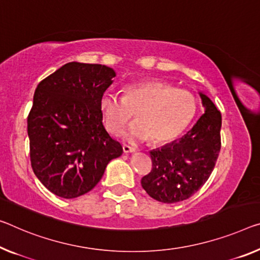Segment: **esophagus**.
I'll use <instances>...</instances> for the list:
<instances>
[{
  "instance_id": "esophagus-1",
  "label": "esophagus",
  "mask_w": 260,
  "mask_h": 260,
  "mask_svg": "<svg viewBox=\"0 0 260 260\" xmlns=\"http://www.w3.org/2000/svg\"><path fill=\"white\" fill-rule=\"evenodd\" d=\"M135 147L130 146V145H126V144H123V151H124V153H130V152H135Z\"/></svg>"
}]
</instances>
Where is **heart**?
<instances>
[{
	"label": "heart",
	"mask_w": 260,
	"mask_h": 260,
	"mask_svg": "<svg viewBox=\"0 0 260 260\" xmlns=\"http://www.w3.org/2000/svg\"><path fill=\"white\" fill-rule=\"evenodd\" d=\"M103 122L113 135H121L127 123L131 141L150 138L153 144L178 138L193 122L199 109L197 96L162 81H143L126 86L123 96L105 93L100 100Z\"/></svg>",
	"instance_id": "1"
}]
</instances>
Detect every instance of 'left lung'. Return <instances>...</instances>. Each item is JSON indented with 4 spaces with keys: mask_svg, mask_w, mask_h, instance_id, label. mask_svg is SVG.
<instances>
[{
    "mask_svg": "<svg viewBox=\"0 0 260 260\" xmlns=\"http://www.w3.org/2000/svg\"><path fill=\"white\" fill-rule=\"evenodd\" d=\"M206 113L181 139L150 152L152 169L142 178L151 198L164 203L189 199L208 180L221 150L222 116L205 94Z\"/></svg>",
    "mask_w": 260,
    "mask_h": 260,
    "instance_id": "obj_1",
    "label": "left lung"
}]
</instances>
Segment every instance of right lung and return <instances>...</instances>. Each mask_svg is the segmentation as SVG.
<instances>
[{"label": "right lung", "mask_w": 260, "mask_h": 260, "mask_svg": "<svg viewBox=\"0 0 260 260\" xmlns=\"http://www.w3.org/2000/svg\"><path fill=\"white\" fill-rule=\"evenodd\" d=\"M115 72L100 63L69 62L38 83L27 116L30 160L51 193L73 199L101 180L122 145L102 124L100 100Z\"/></svg>", "instance_id": "obj_1"}]
</instances>
